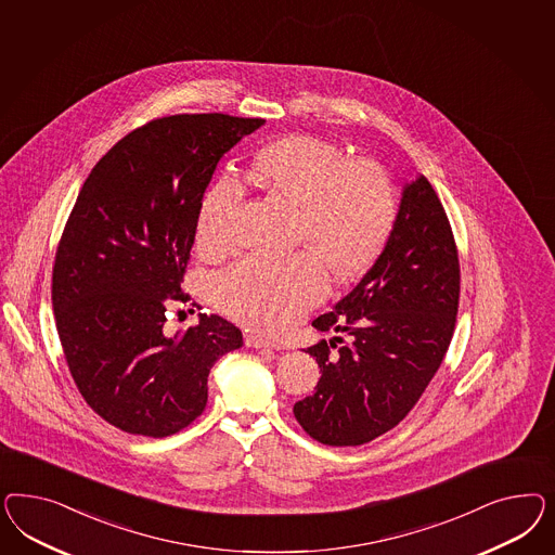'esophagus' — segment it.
Returning a JSON list of instances; mask_svg holds the SVG:
<instances>
[{"mask_svg": "<svg viewBox=\"0 0 555 555\" xmlns=\"http://www.w3.org/2000/svg\"><path fill=\"white\" fill-rule=\"evenodd\" d=\"M246 346H250V348H269V350H285V344L281 339L260 336L256 332H248L246 334Z\"/></svg>", "mask_w": 555, "mask_h": 555, "instance_id": "obj_1", "label": "esophagus"}]
</instances>
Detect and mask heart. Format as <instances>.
Listing matches in <instances>:
<instances>
[{"label": "heart", "instance_id": "b5f03b06", "mask_svg": "<svg viewBox=\"0 0 555 555\" xmlns=\"http://www.w3.org/2000/svg\"><path fill=\"white\" fill-rule=\"evenodd\" d=\"M246 179L272 197L297 207V240L313 250L285 258L253 254L218 281L219 305L262 330H283L321 301L330 276L366 269L385 246L395 221V191L372 160H348L334 144L313 135H285L256 152ZM242 186L223 179L203 197L197 244L218 256L232 246V221Z\"/></svg>", "mask_w": 555, "mask_h": 555}]
</instances>
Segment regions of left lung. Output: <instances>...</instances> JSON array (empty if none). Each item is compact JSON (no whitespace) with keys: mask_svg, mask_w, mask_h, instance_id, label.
<instances>
[{"mask_svg":"<svg viewBox=\"0 0 555 555\" xmlns=\"http://www.w3.org/2000/svg\"><path fill=\"white\" fill-rule=\"evenodd\" d=\"M460 262L434 186L404 183L385 250L334 311L313 321L321 339L305 352L320 364L315 392L293 406L325 446H362L387 434L420 401L454 334Z\"/></svg>","mask_w":555,"mask_h":555,"instance_id":"left-lung-1","label":"left lung"}]
</instances>
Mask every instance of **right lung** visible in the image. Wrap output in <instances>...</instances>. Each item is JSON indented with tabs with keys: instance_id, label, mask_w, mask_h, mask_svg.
<instances>
[{
	"instance_id": "obj_1",
	"label": "right lung",
	"mask_w": 555,
	"mask_h": 555,
	"mask_svg": "<svg viewBox=\"0 0 555 555\" xmlns=\"http://www.w3.org/2000/svg\"><path fill=\"white\" fill-rule=\"evenodd\" d=\"M264 119L183 114L121 138L89 172L52 269V307L87 404L134 436L167 437L197 420L207 376L242 332L219 315L168 336L205 189L221 156Z\"/></svg>"
}]
</instances>
